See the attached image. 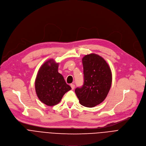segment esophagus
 I'll list each match as a JSON object with an SVG mask.
<instances>
[{"mask_svg":"<svg viewBox=\"0 0 146 146\" xmlns=\"http://www.w3.org/2000/svg\"><path fill=\"white\" fill-rule=\"evenodd\" d=\"M70 87H71V88H72V90H74V87H75V86H74V84H70Z\"/></svg>","mask_w":146,"mask_h":146,"instance_id":"obj_1","label":"esophagus"}]
</instances>
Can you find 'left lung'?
I'll return each mask as SVG.
<instances>
[{"label":"left lung","instance_id":"left-lung-1","mask_svg":"<svg viewBox=\"0 0 146 146\" xmlns=\"http://www.w3.org/2000/svg\"><path fill=\"white\" fill-rule=\"evenodd\" d=\"M82 62L84 84L76 88L75 93L81 105L93 108L106 98L111 86V71L106 61L95 54L86 55Z\"/></svg>","mask_w":146,"mask_h":146}]
</instances>
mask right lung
<instances>
[{
  "mask_svg": "<svg viewBox=\"0 0 146 146\" xmlns=\"http://www.w3.org/2000/svg\"><path fill=\"white\" fill-rule=\"evenodd\" d=\"M58 65L52 59L47 60L40 68L35 80L38 98L49 106L57 105L64 94L72 89L58 72Z\"/></svg>",
  "mask_w": 146,
  "mask_h": 146,
  "instance_id": "obj_1",
  "label": "right lung"
}]
</instances>
